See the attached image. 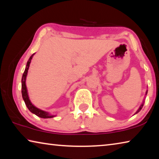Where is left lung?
Wrapping results in <instances>:
<instances>
[{
	"label": "left lung",
	"instance_id": "obj_1",
	"mask_svg": "<svg viewBox=\"0 0 159 159\" xmlns=\"http://www.w3.org/2000/svg\"><path fill=\"white\" fill-rule=\"evenodd\" d=\"M147 92H148V91L147 90V91H146V93H145V95H147ZM144 99H143V102H142V104L140 105V107H139V108L138 109V111H137L135 112V114H138V112H139V111H140V110L142 109V107H143V106H144Z\"/></svg>",
	"mask_w": 159,
	"mask_h": 159
}]
</instances>
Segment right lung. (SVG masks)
Wrapping results in <instances>:
<instances>
[{
  "mask_svg": "<svg viewBox=\"0 0 159 159\" xmlns=\"http://www.w3.org/2000/svg\"><path fill=\"white\" fill-rule=\"evenodd\" d=\"M35 55V53H34L30 57H29V60L26 63V66L25 70V72L22 75V78H21V95H22V98L24 101L25 102V104L27 107V108L29 109V111H30L31 113H33L35 115H36L37 116H39L40 118H53L55 117V115H51L49 113L45 111H43V110L40 109L39 108H37L36 107H35L33 104L31 103V102L30 99H29V95H28V92H27V88H26V76H27V73H28V70L29 68V65H30L31 61L32 60V57L33 56Z\"/></svg>",
  "mask_w": 159,
  "mask_h": 159,
  "instance_id": "1",
  "label": "right lung"
}]
</instances>
